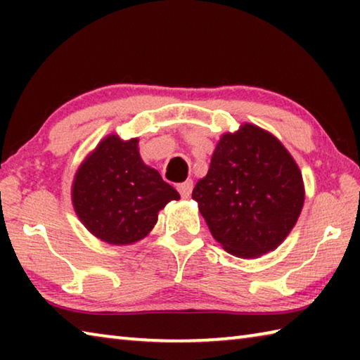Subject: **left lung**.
<instances>
[{"mask_svg":"<svg viewBox=\"0 0 360 360\" xmlns=\"http://www.w3.org/2000/svg\"><path fill=\"white\" fill-rule=\"evenodd\" d=\"M179 193L146 167L138 139L108 136L85 160L75 178L72 203L79 219L95 236L111 245L144 238L158 211Z\"/></svg>","mask_w":360,"mask_h":360,"instance_id":"obj_1","label":"left lung"}]
</instances>
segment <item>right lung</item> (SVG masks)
Here are the masks:
<instances>
[{
  "mask_svg": "<svg viewBox=\"0 0 360 360\" xmlns=\"http://www.w3.org/2000/svg\"><path fill=\"white\" fill-rule=\"evenodd\" d=\"M192 198L225 251L251 259L281 245L300 216L304 193L283 144L245 125L221 138Z\"/></svg>",
  "mask_w": 360,
  "mask_h": 360,
  "instance_id": "obj_1",
  "label": "right lung"
}]
</instances>
